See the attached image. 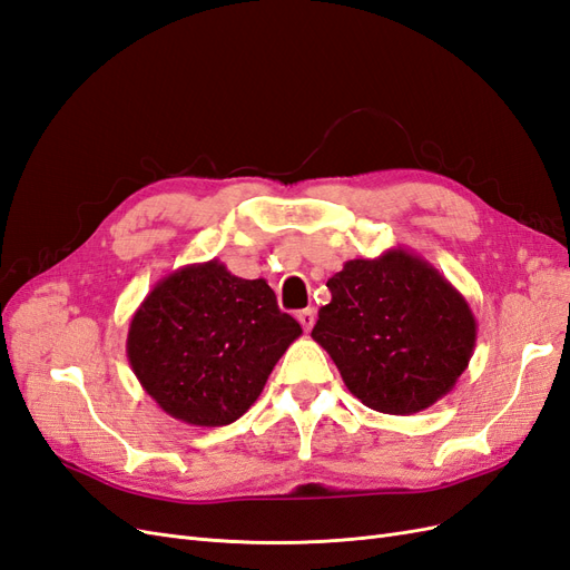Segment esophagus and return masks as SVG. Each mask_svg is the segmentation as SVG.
Instances as JSON below:
<instances>
[{"instance_id":"obj_1","label":"esophagus","mask_w":570,"mask_h":570,"mask_svg":"<svg viewBox=\"0 0 570 570\" xmlns=\"http://www.w3.org/2000/svg\"><path fill=\"white\" fill-rule=\"evenodd\" d=\"M297 321L302 323L304 331H312L314 323H316V312H314V308H302V312L297 314Z\"/></svg>"}]
</instances>
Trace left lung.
<instances>
[{
	"instance_id": "left-lung-1",
	"label": "left lung",
	"mask_w": 570,
	"mask_h": 570,
	"mask_svg": "<svg viewBox=\"0 0 570 570\" xmlns=\"http://www.w3.org/2000/svg\"><path fill=\"white\" fill-rule=\"evenodd\" d=\"M327 289L333 299L321 306L312 337L368 409L411 416L452 392L469 368L475 316L423 256L392 247L352 258Z\"/></svg>"
}]
</instances>
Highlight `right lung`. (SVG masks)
I'll use <instances>...</instances> for the list:
<instances>
[{
    "mask_svg": "<svg viewBox=\"0 0 570 570\" xmlns=\"http://www.w3.org/2000/svg\"><path fill=\"white\" fill-rule=\"evenodd\" d=\"M302 335L264 278L218 258L168 273L130 318L126 352L137 381L168 416L220 428L258 400L273 366Z\"/></svg>",
    "mask_w": 570,
    "mask_h": 570,
    "instance_id": "1",
    "label": "right lung"
}]
</instances>
